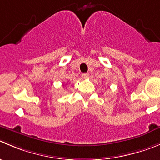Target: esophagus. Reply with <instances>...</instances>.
Returning <instances> with one entry per match:
<instances>
[{"label":"esophagus","mask_w":160,"mask_h":160,"mask_svg":"<svg viewBox=\"0 0 160 160\" xmlns=\"http://www.w3.org/2000/svg\"><path fill=\"white\" fill-rule=\"evenodd\" d=\"M82 77L83 78H87L89 77V74H88V73H83V74H82Z\"/></svg>","instance_id":"esophagus-1"}]
</instances>
